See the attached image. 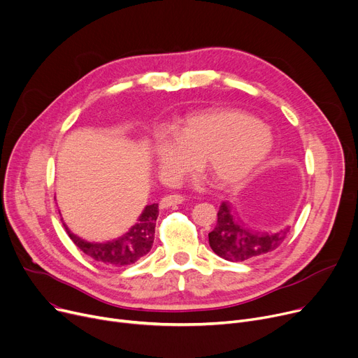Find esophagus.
<instances>
[{
	"label": "esophagus",
	"instance_id": "1",
	"mask_svg": "<svg viewBox=\"0 0 358 358\" xmlns=\"http://www.w3.org/2000/svg\"><path fill=\"white\" fill-rule=\"evenodd\" d=\"M183 201H185V198H183L182 195H167V196H164V198L160 199L159 206H160L162 209H166V208H169V206L179 205V203H182Z\"/></svg>",
	"mask_w": 358,
	"mask_h": 358
}]
</instances>
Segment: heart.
Instances as JSON below:
<instances>
[{"mask_svg":"<svg viewBox=\"0 0 358 358\" xmlns=\"http://www.w3.org/2000/svg\"><path fill=\"white\" fill-rule=\"evenodd\" d=\"M271 145V131L263 122L240 111L215 110L186 117L175 138L159 133L155 152L167 182H179L201 162L217 185L233 186L256 169Z\"/></svg>","mask_w":358,"mask_h":358,"instance_id":"1","label":"heart"}]
</instances>
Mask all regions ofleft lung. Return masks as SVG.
Returning a JSON list of instances; mask_svg holds the SVG:
<instances>
[{
    "instance_id": "8db88e82",
    "label": "left lung",
    "mask_w": 358,
    "mask_h": 358,
    "mask_svg": "<svg viewBox=\"0 0 358 358\" xmlns=\"http://www.w3.org/2000/svg\"><path fill=\"white\" fill-rule=\"evenodd\" d=\"M287 233L289 228H283L276 233H260L251 229L241 222L231 203L222 202L220 205L217 225L208 234V238L209 245L220 257L228 262H245L276 250Z\"/></svg>"
}]
</instances>
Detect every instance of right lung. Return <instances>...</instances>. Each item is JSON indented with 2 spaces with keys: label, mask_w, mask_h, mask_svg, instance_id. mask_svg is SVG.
<instances>
[{
  "label": "right lung",
  "mask_w": 358,
  "mask_h": 358,
  "mask_svg": "<svg viewBox=\"0 0 358 358\" xmlns=\"http://www.w3.org/2000/svg\"><path fill=\"white\" fill-rule=\"evenodd\" d=\"M159 215V205H147L137 222L122 236L107 243H90L72 234L71 229L65 227L68 236L79 250L96 262L111 266H129L140 260L149 253L155 241V227Z\"/></svg>",
  "instance_id": "add662e5"
}]
</instances>
